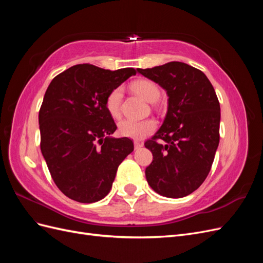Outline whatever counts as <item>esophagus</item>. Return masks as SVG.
Listing matches in <instances>:
<instances>
[{
	"label": "esophagus",
	"instance_id": "34e87169",
	"mask_svg": "<svg viewBox=\"0 0 263 263\" xmlns=\"http://www.w3.org/2000/svg\"><path fill=\"white\" fill-rule=\"evenodd\" d=\"M134 145H135V149H139L142 147V142L140 141H134Z\"/></svg>",
	"mask_w": 263,
	"mask_h": 263
}]
</instances>
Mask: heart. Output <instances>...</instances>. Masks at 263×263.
Masks as SVG:
<instances>
[{"label":"heart","instance_id":"1","mask_svg":"<svg viewBox=\"0 0 263 263\" xmlns=\"http://www.w3.org/2000/svg\"><path fill=\"white\" fill-rule=\"evenodd\" d=\"M132 90L137 93L142 99L148 102H154L158 99L160 91L156 83L146 79L134 81L132 83ZM123 91L121 87H115L110 91L105 99V108L107 113L113 118H117L121 115ZM157 123L153 118L134 121V119H123L118 124V133L121 136L132 139H142L153 132H155Z\"/></svg>","mask_w":263,"mask_h":263}]
</instances>
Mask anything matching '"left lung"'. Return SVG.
I'll return each instance as SVG.
<instances>
[{"instance_id":"1","label":"left lung","mask_w":263,"mask_h":263,"mask_svg":"<svg viewBox=\"0 0 263 263\" xmlns=\"http://www.w3.org/2000/svg\"><path fill=\"white\" fill-rule=\"evenodd\" d=\"M139 73L168 94L162 126L145 142L154 156L146 168L148 184L166 197H184L209 176L219 144L220 106L210 80L201 70L172 61Z\"/></svg>"}]
</instances>
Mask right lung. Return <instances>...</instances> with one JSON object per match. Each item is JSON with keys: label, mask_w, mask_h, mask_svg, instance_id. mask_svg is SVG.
Listing matches in <instances>:
<instances>
[{"label": "right lung", "mask_w": 263, "mask_h": 263, "mask_svg": "<svg viewBox=\"0 0 263 263\" xmlns=\"http://www.w3.org/2000/svg\"><path fill=\"white\" fill-rule=\"evenodd\" d=\"M89 63L76 65L52 79L39 109L41 149L61 192L80 203H94L112 187L118 165L134 150L133 141L113 138L116 124L105 108L107 94L132 76Z\"/></svg>", "instance_id": "1"}]
</instances>
